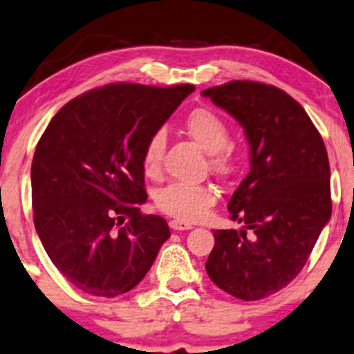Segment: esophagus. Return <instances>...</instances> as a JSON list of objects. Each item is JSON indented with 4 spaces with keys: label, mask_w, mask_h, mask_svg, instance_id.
<instances>
[{
    "label": "esophagus",
    "mask_w": 354,
    "mask_h": 354,
    "mask_svg": "<svg viewBox=\"0 0 354 354\" xmlns=\"http://www.w3.org/2000/svg\"><path fill=\"white\" fill-rule=\"evenodd\" d=\"M170 228H172L174 231H185V230H192L194 226H192L190 223H187V221H182V220H172L169 223Z\"/></svg>",
    "instance_id": "1"
}]
</instances>
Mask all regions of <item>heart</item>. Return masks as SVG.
Returning <instances> with one entry per match:
<instances>
[{"label":"heart","mask_w":354,"mask_h":354,"mask_svg":"<svg viewBox=\"0 0 354 354\" xmlns=\"http://www.w3.org/2000/svg\"><path fill=\"white\" fill-rule=\"evenodd\" d=\"M185 131L205 151L210 152L213 170L221 176L233 172L234 157L228 147L231 131L223 118L207 108H197L185 118ZM164 152L165 136L162 131H156L142 149L141 162L147 176H157L160 172ZM154 202L160 212L177 220L197 221L215 205L216 194L208 185L172 182L164 189L157 190Z\"/></svg>","instance_id":"obj_1"}]
</instances>
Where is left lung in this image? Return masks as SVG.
<instances>
[{"label": "left lung", "mask_w": 354, "mask_h": 354, "mask_svg": "<svg viewBox=\"0 0 354 354\" xmlns=\"http://www.w3.org/2000/svg\"><path fill=\"white\" fill-rule=\"evenodd\" d=\"M243 126L251 170L228 202L244 230L213 231L208 276L241 300L283 289L300 270L331 216L324 139L290 95L261 82L233 80L202 91Z\"/></svg>", "instance_id": "8db88e82"}]
</instances>
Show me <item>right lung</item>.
Masks as SVG:
<instances>
[{
    "label": "right lung",
    "mask_w": 354,
    "mask_h": 354,
    "mask_svg": "<svg viewBox=\"0 0 354 354\" xmlns=\"http://www.w3.org/2000/svg\"><path fill=\"white\" fill-rule=\"evenodd\" d=\"M194 85L111 84L64 104L30 167L34 226L55 268L77 289L118 297L136 287L170 236L142 215V149Z\"/></svg>",
    "instance_id": "1"
}]
</instances>
